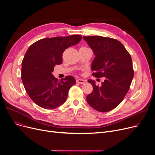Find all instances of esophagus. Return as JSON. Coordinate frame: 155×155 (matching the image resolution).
<instances>
[{
    "label": "esophagus",
    "instance_id": "1",
    "mask_svg": "<svg viewBox=\"0 0 155 155\" xmlns=\"http://www.w3.org/2000/svg\"><path fill=\"white\" fill-rule=\"evenodd\" d=\"M77 82L78 83V84H84L85 82L84 80H83L82 78H78L77 80Z\"/></svg>",
    "mask_w": 155,
    "mask_h": 155
}]
</instances>
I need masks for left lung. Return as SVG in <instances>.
Masks as SVG:
<instances>
[{
    "label": "left lung",
    "mask_w": 155,
    "mask_h": 155,
    "mask_svg": "<svg viewBox=\"0 0 155 155\" xmlns=\"http://www.w3.org/2000/svg\"><path fill=\"white\" fill-rule=\"evenodd\" d=\"M95 58L91 69L95 77H104L101 86L89 79L93 91L87 101L97 111L108 112L116 107L127 93L134 77L131 55L119 41L101 36L83 37Z\"/></svg>",
    "instance_id": "1"
}]
</instances>
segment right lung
<instances>
[{"instance_id": "right-lung-1", "label": "right lung", "mask_w": 155, "mask_h": 155, "mask_svg": "<svg viewBox=\"0 0 155 155\" xmlns=\"http://www.w3.org/2000/svg\"><path fill=\"white\" fill-rule=\"evenodd\" d=\"M82 38L80 35L44 38L28 48L22 62L21 79L28 95L39 107L54 109L67 100L69 89L76 84L75 78L67 76L59 81L52 72L56 64H61L64 51Z\"/></svg>"}]
</instances>
